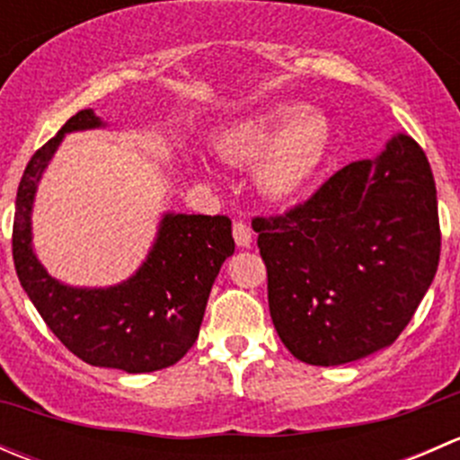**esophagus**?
Listing matches in <instances>:
<instances>
[{
	"label": "esophagus",
	"instance_id": "34e87169",
	"mask_svg": "<svg viewBox=\"0 0 460 460\" xmlns=\"http://www.w3.org/2000/svg\"><path fill=\"white\" fill-rule=\"evenodd\" d=\"M252 229H249L244 222H234V240L238 247H249V244H252Z\"/></svg>",
	"mask_w": 460,
	"mask_h": 460
}]
</instances>
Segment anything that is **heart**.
<instances>
[{"label":"heart","instance_id":"heart-1","mask_svg":"<svg viewBox=\"0 0 460 460\" xmlns=\"http://www.w3.org/2000/svg\"><path fill=\"white\" fill-rule=\"evenodd\" d=\"M327 140L329 128L323 115L282 102L222 131L216 146L226 160L256 164V184L262 196L285 202L312 182Z\"/></svg>","mask_w":460,"mask_h":460}]
</instances>
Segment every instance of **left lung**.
Instances as JSON below:
<instances>
[{"label":"left lung","mask_w":460,"mask_h":460,"mask_svg":"<svg viewBox=\"0 0 460 460\" xmlns=\"http://www.w3.org/2000/svg\"><path fill=\"white\" fill-rule=\"evenodd\" d=\"M253 231L287 349L320 367L365 358L401 336L438 269L428 157L398 133L285 216L253 217Z\"/></svg>","instance_id":"obj_1"}]
</instances>
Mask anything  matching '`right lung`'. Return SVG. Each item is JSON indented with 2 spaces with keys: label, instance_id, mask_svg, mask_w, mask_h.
Instances as JSON below:
<instances>
[{
  "label": "right lung",
  "instance_id": "obj_1",
  "mask_svg": "<svg viewBox=\"0 0 460 460\" xmlns=\"http://www.w3.org/2000/svg\"><path fill=\"white\" fill-rule=\"evenodd\" d=\"M102 127L93 109L80 111L31 157L17 189L13 260L31 303L77 358L127 374L155 372L196 342L213 282L235 249L231 220L164 213L146 260L119 285L71 287L50 276L32 252L37 184L66 133Z\"/></svg>",
  "mask_w": 460,
  "mask_h": 460
}]
</instances>
